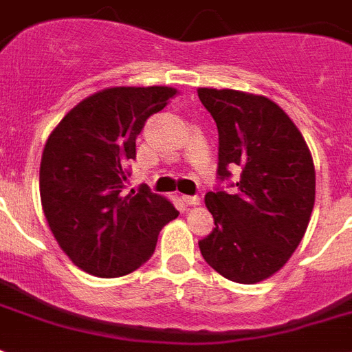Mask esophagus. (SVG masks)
<instances>
[{"label":"esophagus","mask_w":352,"mask_h":352,"mask_svg":"<svg viewBox=\"0 0 352 352\" xmlns=\"http://www.w3.org/2000/svg\"><path fill=\"white\" fill-rule=\"evenodd\" d=\"M182 201H184L188 206H199V204H201V199H199L197 195H184V197H182Z\"/></svg>","instance_id":"1"}]
</instances>
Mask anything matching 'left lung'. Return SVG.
<instances>
[{
  "mask_svg": "<svg viewBox=\"0 0 352 352\" xmlns=\"http://www.w3.org/2000/svg\"><path fill=\"white\" fill-rule=\"evenodd\" d=\"M219 130V175L241 168L231 193L208 191L215 230L199 242L208 264L236 284H256L284 267L315 206V164L296 124L264 96L199 88Z\"/></svg>",
  "mask_w": 352,
  "mask_h": 352,
  "instance_id": "1",
  "label": "left lung"
}]
</instances>
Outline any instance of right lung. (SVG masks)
I'll return each mask as SVG.
<instances>
[{
	"mask_svg": "<svg viewBox=\"0 0 352 352\" xmlns=\"http://www.w3.org/2000/svg\"><path fill=\"white\" fill-rule=\"evenodd\" d=\"M177 96L171 87H111L77 102L48 135L39 193L48 228L79 270L117 278L139 270L179 217L166 197L122 195L135 139Z\"/></svg>",
	"mask_w": 352,
	"mask_h": 352,
	"instance_id": "1",
	"label": "right lung"
}]
</instances>
